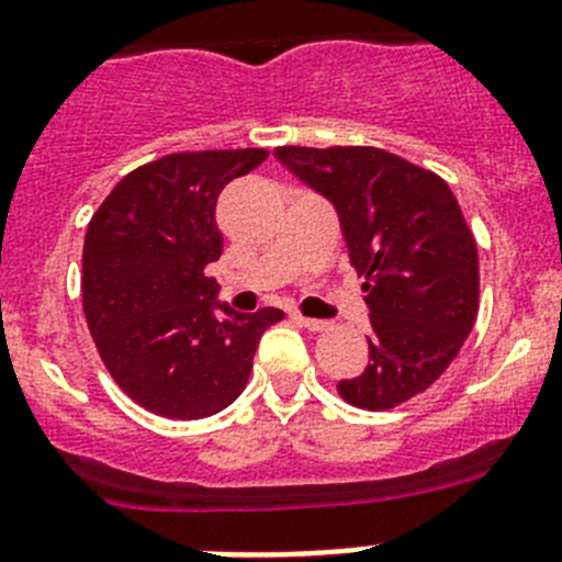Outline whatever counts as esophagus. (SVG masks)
<instances>
[{
  "label": "esophagus",
  "mask_w": 562,
  "mask_h": 562,
  "mask_svg": "<svg viewBox=\"0 0 562 562\" xmlns=\"http://www.w3.org/2000/svg\"><path fill=\"white\" fill-rule=\"evenodd\" d=\"M295 317V323H301L303 328L308 330H328L330 323H325V319H314V317H303V314H292Z\"/></svg>",
  "instance_id": "esophagus-1"
}]
</instances>
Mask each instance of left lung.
I'll return each instance as SVG.
<instances>
[{
  "mask_svg": "<svg viewBox=\"0 0 562 562\" xmlns=\"http://www.w3.org/2000/svg\"><path fill=\"white\" fill-rule=\"evenodd\" d=\"M276 157L334 201L364 278L370 364L336 392L397 408L445 375L477 317V243L461 206L441 176L375 146H278Z\"/></svg>",
  "mask_w": 562,
  "mask_h": 562,
  "instance_id": "1",
  "label": "left lung"
}]
</instances>
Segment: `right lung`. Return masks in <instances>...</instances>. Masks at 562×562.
<instances>
[{"label": "right lung", "mask_w": 562, "mask_h": 562, "mask_svg": "<svg viewBox=\"0 0 562 562\" xmlns=\"http://www.w3.org/2000/svg\"><path fill=\"white\" fill-rule=\"evenodd\" d=\"M265 159V148L168 154L126 173L90 217L85 319L112 381L151 414L204 419L232 405L261 334L284 319L221 306L206 276L223 254L217 195Z\"/></svg>", "instance_id": "obj_1"}]
</instances>
